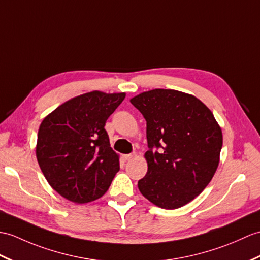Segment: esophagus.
<instances>
[{
  "label": "esophagus",
  "instance_id": "esophagus-1",
  "mask_svg": "<svg viewBox=\"0 0 260 260\" xmlns=\"http://www.w3.org/2000/svg\"><path fill=\"white\" fill-rule=\"evenodd\" d=\"M137 156V154L135 153V152H133L132 154H128V155H125V159L126 160H131V159H133V158H135Z\"/></svg>",
  "mask_w": 260,
  "mask_h": 260
}]
</instances>
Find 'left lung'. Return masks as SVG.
I'll list each match as a JSON object with an SVG mask.
<instances>
[{"instance_id":"left-lung-1","label":"left lung","mask_w":260,"mask_h":260,"mask_svg":"<svg viewBox=\"0 0 260 260\" xmlns=\"http://www.w3.org/2000/svg\"><path fill=\"white\" fill-rule=\"evenodd\" d=\"M146 119L148 170L138 189L164 209L188 204L206 188L219 164L222 133L212 111L194 95L155 88L131 99ZM154 147L161 148L152 152Z\"/></svg>"}]
</instances>
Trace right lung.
<instances>
[{"mask_svg":"<svg viewBox=\"0 0 260 260\" xmlns=\"http://www.w3.org/2000/svg\"><path fill=\"white\" fill-rule=\"evenodd\" d=\"M126 93L93 90L63 103L42 120L36 158L47 183L76 204L107 191L119 171L104 126Z\"/></svg>","mask_w":260,"mask_h":260,"instance_id":"add662e5","label":"right lung"}]
</instances>
